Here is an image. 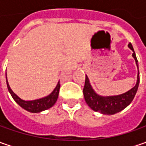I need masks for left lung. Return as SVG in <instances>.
Instances as JSON below:
<instances>
[{"label":"left lung","instance_id":"1","mask_svg":"<svg viewBox=\"0 0 146 146\" xmlns=\"http://www.w3.org/2000/svg\"><path fill=\"white\" fill-rule=\"evenodd\" d=\"M128 47L133 51L132 57L135 58L138 68V61L131 43L128 44ZM139 83H140V76H139V69H138L137 81L136 85L132 88V89H130L127 93L121 94V95H118V96L102 97V96L98 95L93 91V89L89 84L88 78L86 76L83 93H84L86 103L94 111L100 112L103 115H114V114H116V113L121 111L124 108H126L127 106L132 102V101L133 100V98L137 93V91Z\"/></svg>","mask_w":146,"mask_h":146}]
</instances>
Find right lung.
I'll list each match as a JSON object with an SVG mask.
<instances>
[{
	"instance_id": "1",
	"label": "right lung",
	"mask_w": 146,
	"mask_h": 146,
	"mask_svg": "<svg viewBox=\"0 0 146 146\" xmlns=\"http://www.w3.org/2000/svg\"><path fill=\"white\" fill-rule=\"evenodd\" d=\"M6 83H7V88L9 93L11 94L12 98L22 108H23L26 110L31 112V113H39L40 111L45 110L50 107H52L55 102H57L58 98L59 89H60V83L58 82V85L54 88L52 93H50L48 96L45 98L37 99L34 101H23L21 98H19L15 93L11 90V88L9 85L8 81H7V77H6Z\"/></svg>"
}]
</instances>
